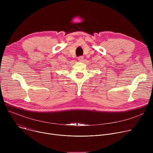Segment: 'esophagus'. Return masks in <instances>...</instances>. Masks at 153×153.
Wrapping results in <instances>:
<instances>
[{
  "label": "esophagus",
  "instance_id": "1",
  "mask_svg": "<svg viewBox=\"0 0 153 153\" xmlns=\"http://www.w3.org/2000/svg\"><path fill=\"white\" fill-rule=\"evenodd\" d=\"M78 60L80 62H83V56H80L78 57Z\"/></svg>",
  "mask_w": 153,
  "mask_h": 153
}]
</instances>
